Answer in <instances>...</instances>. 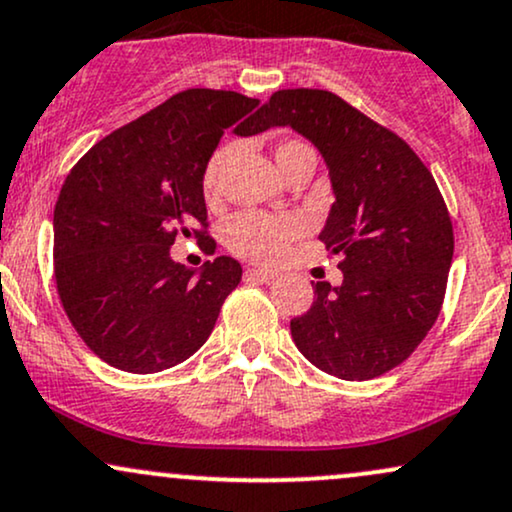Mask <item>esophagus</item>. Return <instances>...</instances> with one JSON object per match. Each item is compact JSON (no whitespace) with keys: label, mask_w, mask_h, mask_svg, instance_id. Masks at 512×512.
Here are the masks:
<instances>
[{"label":"esophagus","mask_w":512,"mask_h":512,"mask_svg":"<svg viewBox=\"0 0 512 512\" xmlns=\"http://www.w3.org/2000/svg\"><path fill=\"white\" fill-rule=\"evenodd\" d=\"M246 280L275 282V280H278V270H268V268H246Z\"/></svg>","instance_id":"esophagus-1"}]
</instances>
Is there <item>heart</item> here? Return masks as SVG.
Returning a JSON list of instances; mask_svg holds the SVG:
<instances>
[{"label":"heart","mask_w":512,"mask_h":512,"mask_svg":"<svg viewBox=\"0 0 512 512\" xmlns=\"http://www.w3.org/2000/svg\"><path fill=\"white\" fill-rule=\"evenodd\" d=\"M309 146L299 141H282L275 150V162L290 158L297 150ZM227 148L218 150L208 160L206 172H203V196L208 201L218 198L220 189V172L225 167ZM304 232V222L297 215H268V213H239L227 220L225 225V244L230 246L234 254L254 261H275L285 254L287 244L297 239Z\"/></svg>","instance_id":"b5f03b06"}]
</instances>
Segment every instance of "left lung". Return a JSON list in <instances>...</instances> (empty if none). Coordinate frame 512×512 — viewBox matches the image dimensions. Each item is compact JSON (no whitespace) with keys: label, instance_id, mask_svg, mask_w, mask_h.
Returning a JSON list of instances; mask_svg holds the SVG:
<instances>
[{"label":"left lung","instance_id":"1","mask_svg":"<svg viewBox=\"0 0 512 512\" xmlns=\"http://www.w3.org/2000/svg\"><path fill=\"white\" fill-rule=\"evenodd\" d=\"M290 126L328 167L335 203L321 239L340 256L342 282L314 285V304L290 321L294 345L342 381H369L405 362L441 311L453 263V225L417 153L335 93L270 95L251 129Z\"/></svg>","mask_w":512,"mask_h":512}]
</instances>
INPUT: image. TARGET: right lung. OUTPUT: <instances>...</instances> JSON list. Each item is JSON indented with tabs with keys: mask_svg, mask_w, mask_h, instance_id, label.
<instances>
[{
	"mask_svg": "<svg viewBox=\"0 0 512 512\" xmlns=\"http://www.w3.org/2000/svg\"><path fill=\"white\" fill-rule=\"evenodd\" d=\"M256 105L234 90L189 88L95 143L66 177L52 220L57 292L76 333L114 369L182 364L242 280L230 256L194 270L170 246L177 234L206 237L196 230L208 218L203 172L225 129Z\"/></svg>",
	"mask_w": 512,
	"mask_h": 512,
	"instance_id": "right-lung-1",
	"label": "right lung"
}]
</instances>
